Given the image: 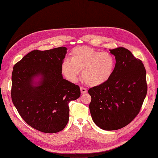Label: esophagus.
<instances>
[{
    "label": "esophagus",
    "mask_w": 158,
    "mask_h": 158,
    "mask_svg": "<svg viewBox=\"0 0 158 158\" xmlns=\"http://www.w3.org/2000/svg\"><path fill=\"white\" fill-rule=\"evenodd\" d=\"M80 89H81V92L82 94H86L87 92V89L83 87H81L80 88Z\"/></svg>",
    "instance_id": "34e87169"
}]
</instances>
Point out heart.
I'll return each mask as SVG.
<instances>
[{"label":"heart","mask_w":158,"mask_h":158,"mask_svg":"<svg viewBox=\"0 0 158 158\" xmlns=\"http://www.w3.org/2000/svg\"><path fill=\"white\" fill-rule=\"evenodd\" d=\"M115 61L109 52H101L86 46L75 47L70 60H64L61 70L65 77L76 82L81 70L86 83L92 86H100L108 81L114 72Z\"/></svg>","instance_id":"1"}]
</instances>
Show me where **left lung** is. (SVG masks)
<instances>
[{
    "mask_svg": "<svg viewBox=\"0 0 158 158\" xmlns=\"http://www.w3.org/2000/svg\"><path fill=\"white\" fill-rule=\"evenodd\" d=\"M116 64L111 78L91 88L89 108L96 125L102 129H121L139 113L147 92L146 71L142 61L126 48L110 50Z\"/></svg>",
    "mask_w": 158,
    "mask_h": 158,
    "instance_id": "1",
    "label": "left lung"
}]
</instances>
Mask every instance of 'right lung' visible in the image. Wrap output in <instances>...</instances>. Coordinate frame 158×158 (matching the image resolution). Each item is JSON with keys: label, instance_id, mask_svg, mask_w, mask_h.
<instances>
[{"label": "right lung", "instance_id": "1", "mask_svg": "<svg viewBox=\"0 0 158 158\" xmlns=\"http://www.w3.org/2000/svg\"><path fill=\"white\" fill-rule=\"evenodd\" d=\"M67 48L35 50L16 63L12 72V101L28 125L45 133L62 131L69 104L81 95L79 86L63 78L61 65Z\"/></svg>", "mask_w": 158, "mask_h": 158}]
</instances>
